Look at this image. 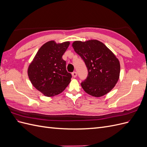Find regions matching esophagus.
Here are the masks:
<instances>
[{
    "mask_svg": "<svg viewBox=\"0 0 147 147\" xmlns=\"http://www.w3.org/2000/svg\"><path fill=\"white\" fill-rule=\"evenodd\" d=\"M72 76H73L74 78H75V77H76L77 76V73L76 71H74V72H72Z\"/></svg>",
    "mask_w": 147,
    "mask_h": 147,
    "instance_id": "esophagus-1",
    "label": "esophagus"
}]
</instances>
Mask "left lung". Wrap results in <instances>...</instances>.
Returning a JSON list of instances; mask_svg holds the SVG:
<instances>
[{
    "instance_id": "left-lung-1",
    "label": "left lung",
    "mask_w": 147,
    "mask_h": 147,
    "mask_svg": "<svg viewBox=\"0 0 147 147\" xmlns=\"http://www.w3.org/2000/svg\"><path fill=\"white\" fill-rule=\"evenodd\" d=\"M72 47L88 69V76L81 83L84 91L98 97L112 90L120 73L119 62L113 53L103 43L96 40L75 41Z\"/></svg>"
}]
</instances>
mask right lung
I'll return each mask as SVG.
<instances>
[{"mask_svg": "<svg viewBox=\"0 0 147 147\" xmlns=\"http://www.w3.org/2000/svg\"><path fill=\"white\" fill-rule=\"evenodd\" d=\"M70 42L50 41L43 45L29 66L28 73L32 85L45 96L60 94L68 86L72 75L66 70L63 55Z\"/></svg>", "mask_w": 147, "mask_h": 147, "instance_id": "add662e5", "label": "right lung"}]
</instances>
